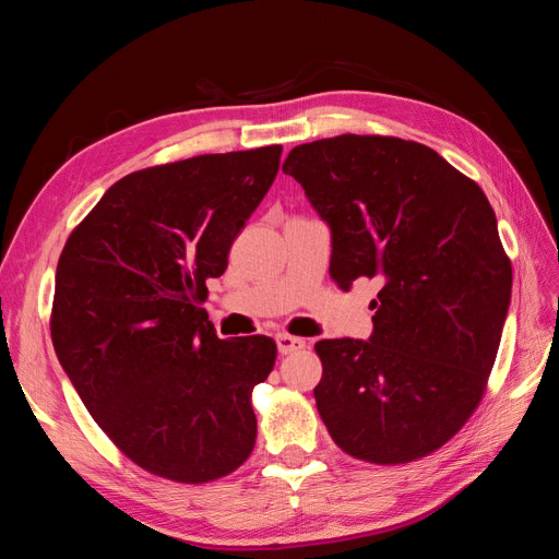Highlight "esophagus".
Here are the masks:
<instances>
[{
  "label": "esophagus",
  "instance_id": "esophagus-1",
  "mask_svg": "<svg viewBox=\"0 0 559 559\" xmlns=\"http://www.w3.org/2000/svg\"><path fill=\"white\" fill-rule=\"evenodd\" d=\"M277 349H280V354H294V352L306 349V341H302V337L289 335V333H280L277 335Z\"/></svg>",
  "mask_w": 559,
  "mask_h": 559
}]
</instances>
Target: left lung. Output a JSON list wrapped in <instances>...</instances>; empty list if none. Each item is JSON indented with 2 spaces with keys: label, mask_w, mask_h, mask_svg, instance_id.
Listing matches in <instances>:
<instances>
[{
  "label": "left lung",
  "mask_w": 559,
  "mask_h": 559,
  "mask_svg": "<svg viewBox=\"0 0 559 559\" xmlns=\"http://www.w3.org/2000/svg\"><path fill=\"white\" fill-rule=\"evenodd\" d=\"M282 170L331 226L333 282L380 284L370 341L314 345L321 419L354 460L431 454L478 408L509 312L492 205L433 148L382 134L300 144Z\"/></svg>",
  "instance_id": "left-lung-1"
}]
</instances>
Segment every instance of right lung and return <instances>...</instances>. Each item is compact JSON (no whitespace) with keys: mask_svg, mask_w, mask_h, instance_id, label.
<instances>
[{"mask_svg":"<svg viewBox=\"0 0 559 559\" xmlns=\"http://www.w3.org/2000/svg\"><path fill=\"white\" fill-rule=\"evenodd\" d=\"M282 146L207 154L118 179L64 242L50 337L111 443L154 476L200 485L247 462L253 386L273 337L222 341L207 280L273 186Z\"/></svg>","mask_w":559,"mask_h":559,"instance_id":"1","label":"right lung"}]
</instances>
